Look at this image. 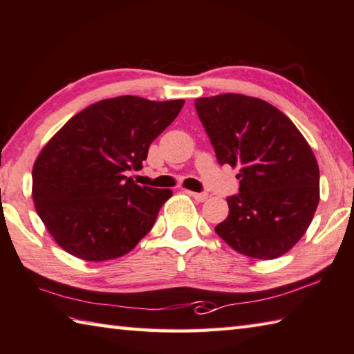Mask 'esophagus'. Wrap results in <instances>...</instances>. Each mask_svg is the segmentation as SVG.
I'll use <instances>...</instances> for the list:
<instances>
[{
	"label": "esophagus",
	"mask_w": 354,
	"mask_h": 354,
	"mask_svg": "<svg viewBox=\"0 0 354 354\" xmlns=\"http://www.w3.org/2000/svg\"><path fill=\"white\" fill-rule=\"evenodd\" d=\"M187 194H189L192 198H194L195 201H198V203H203V201H205V199L209 198V195L205 194V192H199V194H198V192H187Z\"/></svg>",
	"instance_id": "obj_1"
}]
</instances>
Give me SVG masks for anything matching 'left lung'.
<instances>
[{
    "instance_id": "8db88e82",
    "label": "left lung",
    "mask_w": 354,
    "mask_h": 354,
    "mask_svg": "<svg viewBox=\"0 0 354 354\" xmlns=\"http://www.w3.org/2000/svg\"><path fill=\"white\" fill-rule=\"evenodd\" d=\"M220 165L240 170V194L215 232L236 252L271 260L286 254L311 224L319 204V165L291 119L243 94L195 100Z\"/></svg>"
}]
</instances>
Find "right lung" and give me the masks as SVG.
<instances>
[{
	"mask_svg": "<svg viewBox=\"0 0 354 354\" xmlns=\"http://www.w3.org/2000/svg\"><path fill=\"white\" fill-rule=\"evenodd\" d=\"M183 105L138 95L100 100L44 145L32 170V198L68 254L86 261L118 259L150 232L171 190L140 187L125 173L142 169L150 144Z\"/></svg>",
	"mask_w": 354,
	"mask_h": 354,
	"instance_id": "add662e5",
	"label": "right lung"
}]
</instances>
